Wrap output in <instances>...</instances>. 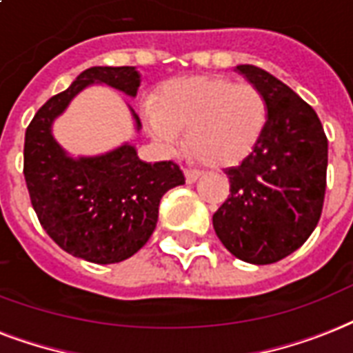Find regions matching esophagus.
<instances>
[{"label":"esophagus","instance_id":"obj_1","mask_svg":"<svg viewBox=\"0 0 353 353\" xmlns=\"http://www.w3.org/2000/svg\"><path fill=\"white\" fill-rule=\"evenodd\" d=\"M184 176L188 184H193L201 176V171H196V169H184Z\"/></svg>","mask_w":353,"mask_h":353}]
</instances>
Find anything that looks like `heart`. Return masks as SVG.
<instances>
[{"label": "heart", "instance_id": "obj_1", "mask_svg": "<svg viewBox=\"0 0 353 353\" xmlns=\"http://www.w3.org/2000/svg\"><path fill=\"white\" fill-rule=\"evenodd\" d=\"M152 139L176 151L179 132L201 162L230 168L250 157L263 136L269 106L261 90L219 75H191L168 81L143 112Z\"/></svg>", "mask_w": 353, "mask_h": 353}]
</instances>
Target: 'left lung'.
Wrapping results in <instances>:
<instances>
[{"instance_id": "8db88e82", "label": "left lung", "mask_w": 353, "mask_h": 353, "mask_svg": "<svg viewBox=\"0 0 353 353\" xmlns=\"http://www.w3.org/2000/svg\"><path fill=\"white\" fill-rule=\"evenodd\" d=\"M236 70L261 90L269 119L250 157L225 169L230 195L214 214V228L236 258L276 263L302 247L321 219L327 138L316 112L288 84L256 65Z\"/></svg>"}]
</instances>
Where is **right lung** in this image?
Masks as SVG:
<instances>
[{
    "label": "right lung",
    "mask_w": 353,
    "mask_h": 353,
    "mask_svg": "<svg viewBox=\"0 0 353 353\" xmlns=\"http://www.w3.org/2000/svg\"><path fill=\"white\" fill-rule=\"evenodd\" d=\"M90 84L136 97L139 73L134 65H95L53 95L26 130L23 174L40 225L62 250L92 263H119L149 241L160 199L185 180L174 162H141L128 143L99 157H68L51 127ZM130 112L139 130V117Z\"/></svg>",
    "instance_id": "1"
}]
</instances>
